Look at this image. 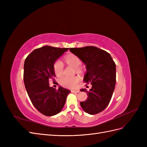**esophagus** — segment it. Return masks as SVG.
Instances as JSON below:
<instances>
[{
    "label": "esophagus",
    "instance_id": "esophagus-1",
    "mask_svg": "<svg viewBox=\"0 0 147 147\" xmlns=\"http://www.w3.org/2000/svg\"><path fill=\"white\" fill-rule=\"evenodd\" d=\"M71 91H72V92H73V93H77V92H80V90H71Z\"/></svg>",
    "mask_w": 147,
    "mask_h": 147
}]
</instances>
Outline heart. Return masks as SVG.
I'll return each mask as SVG.
<instances>
[{
	"label": "heart",
	"instance_id": "b5f03b06",
	"mask_svg": "<svg viewBox=\"0 0 147 147\" xmlns=\"http://www.w3.org/2000/svg\"><path fill=\"white\" fill-rule=\"evenodd\" d=\"M65 61L69 65L72 66L73 67L76 69L77 72H79L80 69L78 67L81 65L82 62L78 57L76 56L70 55L65 57ZM64 68V64L63 61L60 59L57 60L54 65H53V69L54 72L56 76L60 77L63 74ZM80 79L77 77H63L60 80V83L62 86L68 88H73L76 86L77 83H78Z\"/></svg>",
	"mask_w": 147,
	"mask_h": 147
}]
</instances>
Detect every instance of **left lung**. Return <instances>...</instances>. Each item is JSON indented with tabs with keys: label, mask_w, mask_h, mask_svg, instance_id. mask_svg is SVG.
<instances>
[{
	"label": "left lung",
	"mask_w": 147,
	"mask_h": 147,
	"mask_svg": "<svg viewBox=\"0 0 147 147\" xmlns=\"http://www.w3.org/2000/svg\"><path fill=\"white\" fill-rule=\"evenodd\" d=\"M70 51L85 65L84 82L92 84L90 91L80 90L88 96L80 102L82 108L90 115L99 113L112 99L116 84V64L109 53L95 47L72 48Z\"/></svg>",
	"instance_id": "left-lung-1"
}]
</instances>
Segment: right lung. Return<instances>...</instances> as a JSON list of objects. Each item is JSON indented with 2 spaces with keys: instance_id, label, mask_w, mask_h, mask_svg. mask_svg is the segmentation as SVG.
Masks as SVG:
<instances>
[{
  "instance_id": "add662e5",
  "label": "right lung",
  "mask_w": 147,
  "mask_h": 147,
  "mask_svg": "<svg viewBox=\"0 0 147 147\" xmlns=\"http://www.w3.org/2000/svg\"><path fill=\"white\" fill-rule=\"evenodd\" d=\"M67 48L44 46L28 56L24 64V83L30 101L36 109L51 117L61 112L70 91L61 86L57 90L49 85L56 77L53 65Z\"/></svg>"
}]
</instances>
